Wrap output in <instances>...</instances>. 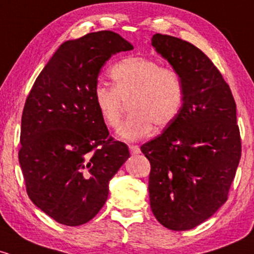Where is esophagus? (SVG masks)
<instances>
[{
	"label": "esophagus",
	"instance_id": "1",
	"mask_svg": "<svg viewBox=\"0 0 254 254\" xmlns=\"http://www.w3.org/2000/svg\"><path fill=\"white\" fill-rule=\"evenodd\" d=\"M129 150H130V153L132 154V155L141 153V149H139L138 145H129Z\"/></svg>",
	"mask_w": 254,
	"mask_h": 254
}]
</instances>
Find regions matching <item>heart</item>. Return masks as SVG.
I'll return each mask as SVG.
<instances>
[{"mask_svg":"<svg viewBox=\"0 0 254 254\" xmlns=\"http://www.w3.org/2000/svg\"><path fill=\"white\" fill-rule=\"evenodd\" d=\"M112 87L98 84L94 105L104 124L117 130L122 122L123 104L129 103L131 116L119 135L125 141L143 139L156 129H165L176 121L185 103V83L182 75L161 68L155 61L130 56L111 68Z\"/></svg>","mask_w":254,"mask_h":254,"instance_id":"obj_1","label":"heart"}]
</instances>
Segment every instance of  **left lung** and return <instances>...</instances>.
<instances>
[{
    "label": "left lung",
    "mask_w": 254,
    "mask_h": 254,
    "mask_svg": "<svg viewBox=\"0 0 254 254\" xmlns=\"http://www.w3.org/2000/svg\"><path fill=\"white\" fill-rule=\"evenodd\" d=\"M151 45L182 75L186 94L176 121L141 147L151 166L150 208L166 228L189 230L228 198L241 157L237 105L221 72L196 46L160 33Z\"/></svg>",
    "instance_id": "8db88e82"
}]
</instances>
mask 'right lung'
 Here are the masks:
<instances>
[{
  "instance_id": "obj_1",
  "label": "right lung",
  "mask_w": 254,
  "mask_h": 254,
  "mask_svg": "<svg viewBox=\"0 0 254 254\" xmlns=\"http://www.w3.org/2000/svg\"><path fill=\"white\" fill-rule=\"evenodd\" d=\"M133 46L112 31L64 42L26 99L19 162L28 197L58 223L92 220L109 196V183L130 157L109 135L94 105L101 68Z\"/></svg>"
}]
</instances>
